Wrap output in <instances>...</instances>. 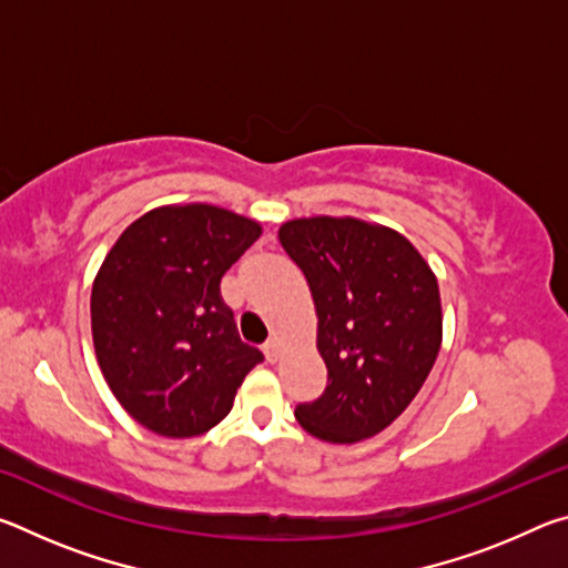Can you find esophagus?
I'll return each instance as SVG.
<instances>
[{
	"instance_id": "esophagus-1",
	"label": "esophagus",
	"mask_w": 568,
	"mask_h": 568,
	"mask_svg": "<svg viewBox=\"0 0 568 568\" xmlns=\"http://www.w3.org/2000/svg\"><path fill=\"white\" fill-rule=\"evenodd\" d=\"M265 358L271 361V363H275L277 358H281V341H267L265 343Z\"/></svg>"
}]
</instances>
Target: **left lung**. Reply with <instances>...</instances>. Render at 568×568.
<instances>
[{
  "label": "left lung",
  "mask_w": 568,
  "mask_h": 568,
  "mask_svg": "<svg viewBox=\"0 0 568 568\" xmlns=\"http://www.w3.org/2000/svg\"><path fill=\"white\" fill-rule=\"evenodd\" d=\"M277 240L311 287L315 348L328 386L295 408L325 444H358L396 420L426 383L444 341L436 273L408 237L343 215L287 220Z\"/></svg>",
  "instance_id": "left-lung-1"
}]
</instances>
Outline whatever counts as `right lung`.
Segmentation results:
<instances>
[{
	"label": "right lung",
	"instance_id": "obj_1",
	"mask_svg": "<svg viewBox=\"0 0 568 568\" xmlns=\"http://www.w3.org/2000/svg\"><path fill=\"white\" fill-rule=\"evenodd\" d=\"M263 235L207 203L160 205L124 227L92 283V343L112 396L158 436H203L263 361L237 335L220 281Z\"/></svg>",
	"mask_w": 568,
	"mask_h": 568
}]
</instances>
